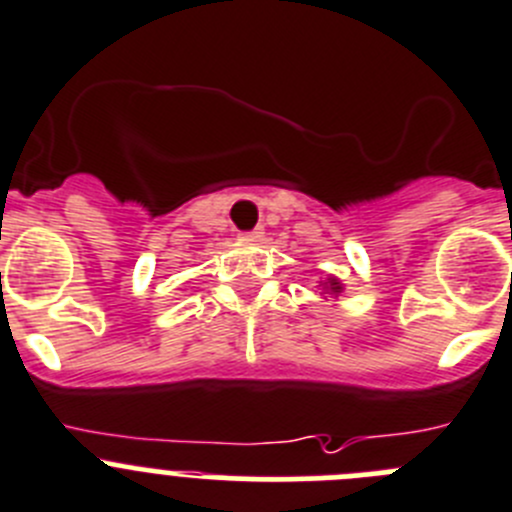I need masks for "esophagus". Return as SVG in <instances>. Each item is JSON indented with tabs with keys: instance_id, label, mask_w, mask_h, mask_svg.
<instances>
[{
	"instance_id": "esophagus-1",
	"label": "esophagus",
	"mask_w": 512,
	"mask_h": 512,
	"mask_svg": "<svg viewBox=\"0 0 512 512\" xmlns=\"http://www.w3.org/2000/svg\"><path fill=\"white\" fill-rule=\"evenodd\" d=\"M242 237H245V240L257 242L262 237V229H252V232H245V234H242Z\"/></svg>"
}]
</instances>
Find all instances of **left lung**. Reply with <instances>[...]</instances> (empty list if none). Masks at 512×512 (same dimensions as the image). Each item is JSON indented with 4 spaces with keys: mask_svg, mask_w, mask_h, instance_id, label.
Returning <instances> with one entry per match:
<instances>
[{
    "mask_svg": "<svg viewBox=\"0 0 512 512\" xmlns=\"http://www.w3.org/2000/svg\"><path fill=\"white\" fill-rule=\"evenodd\" d=\"M321 285H323V290H326V293L336 295V298L343 293V285L338 283V278H328L326 283H321Z\"/></svg>",
    "mask_w": 512,
    "mask_h": 512,
    "instance_id": "obj_1",
    "label": "left lung"
}]
</instances>
